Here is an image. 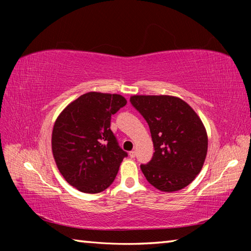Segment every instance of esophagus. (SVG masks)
<instances>
[{"label":"esophagus","instance_id":"1","mask_svg":"<svg viewBox=\"0 0 251 251\" xmlns=\"http://www.w3.org/2000/svg\"><path fill=\"white\" fill-rule=\"evenodd\" d=\"M129 156H130V158H135V156H136V151H129Z\"/></svg>","mask_w":251,"mask_h":251}]
</instances>
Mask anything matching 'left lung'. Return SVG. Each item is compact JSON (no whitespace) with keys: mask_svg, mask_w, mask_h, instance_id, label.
<instances>
[{"mask_svg":"<svg viewBox=\"0 0 251 251\" xmlns=\"http://www.w3.org/2000/svg\"><path fill=\"white\" fill-rule=\"evenodd\" d=\"M130 103L150 126L155 152L141 165L147 181L161 192L185 188L201 173L208 137L202 122L190 106L168 95H134Z\"/></svg>","mask_w":251,"mask_h":251,"instance_id":"obj_1","label":"left lung"}]
</instances>
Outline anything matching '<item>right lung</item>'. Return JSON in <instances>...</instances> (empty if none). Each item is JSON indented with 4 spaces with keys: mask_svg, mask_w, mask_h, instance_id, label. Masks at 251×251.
<instances>
[{
    "mask_svg": "<svg viewBox=\"0 0 251 251\" xmlns=\"http://www.w3.org/2000/svg\"><path fill=\"white\" fill-rule=\"evenodd\" d=\"M118 94L90 92L72 101L55 121L52 151L59 173L82 193L112 185L127 152L110 130V117L126 105Z\"/></svg>",
    "mask_w": 251,
    "mask_h": 251,
    "instance_id": "obj_1",
    "label": "right lung"
}]
</instances>
